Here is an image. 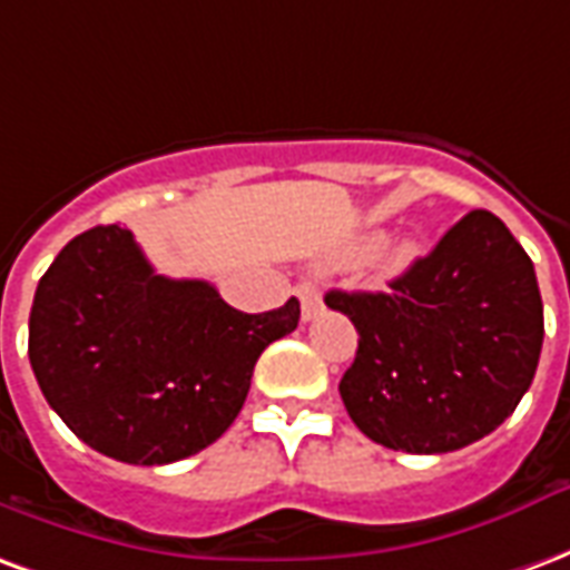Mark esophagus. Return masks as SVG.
<instances>
[{
	"instance_id": "34e87169",
	"label": "esophagus",
	"mask_w": 570,
	"mask_h": 570,
	"mask_svg": "<svg viewBox=\"0 0 570 570\" xmlns=\"http://www.w3.org/2000/svg\"><path fill=\"white\" fill-rule=\"evenodd\" d=\"M297 297H301L303 322H313L315 315L325 309V303H322V291L315 288L313 282H301V285H297Z\"/></svg>"
}]
</instances>
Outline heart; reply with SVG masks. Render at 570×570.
Segmentation results:
<instances>
[{
	"instance_id": "heart-1",
	"label": "heart",
	"mask_w": 570,
	"mask_h": 570,
	"mask_svg": "<svg viewBox=\"0 0 570 570\" xmlns=\"http://www.w3.org/2000/svg\"><path fill=\"white\" fill-rule=\"evenodd\" d=\"M410 257H413V248H410V245H401V248H394L392 257H389V267H392V269L404 267Z\"/></svg>"
}]
</instances>
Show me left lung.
I'll return each instance as SVG.
<instances>
[{"label": "left lung", "mask_w": 570, "mask_h": 570, "mask_svg": "<svg viewBox=\"0 0 570 570\" xmlns=\"http://www.w3.org/2000/svg\"><path fill=\"white\" fill-rule=\"evenodd\" d=\"M358 352L340 380L352 422L389 450L440 455L492 434L529 392L543 346L534 264L473 209L389 291H327Z\"/></svg>", "instance_id": "1"}]
</instances>
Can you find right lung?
<instances>
[{"label": "right lung", "instance_id": "1", "mask_svg": "<svg viewBox=\"0 0 570 570\" xmlns=\"http://www.w3.org/2000/svg\"><path fill=\"white\" fill-rule=\"evenodd\" d=\"M297 322V297L269 313H239L209 282L154 273L127 227L99 224L39 279L29 364L75 438L151 468L222 438L261 352Z\"/></svg>", "mask_w": 570, "mask_h": 570}]
</instances>
